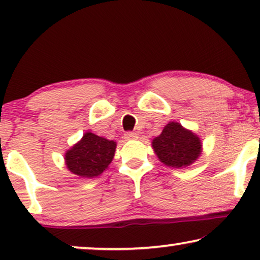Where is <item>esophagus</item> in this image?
<instances>
[{
	"mask_svg": "<svg viewBox=\"0 0 260 260\" xmlns=\"http://www.w3.org/2000/svg\"><path fill=\"white\" fill-rule=\"evenodd\" d=\"M124 137H125V140H137L138 134L131 133V131H129V133L124 134Z\"/></svg>",
	"mask_w": 260,
	"mask_h": 260,
	"instance_id": "esophagus-1",
	"label": "esophagus"
}]
</instances>
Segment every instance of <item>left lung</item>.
Masks as SVG:
<instances>
[{"mask_svg":"<svg viewBox=\"0 0 260 260\" xmlns=\"http://www.w3.org/2000/svg\"><path fill=\"white\" fill-rule=\"evenodd\" d=\"M156 156L163 165L172 168H186L200 157V137L177 122H169L159 136L151 142Z\"/></svg>","mask_w":260,"mask_h":260,"instance_id":"8db88e82","label":"left lung"}]
</instances>
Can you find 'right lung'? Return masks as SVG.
<instances>
[{
	"label": "right lung",
	"mask_w": 260,
	"mask_h": 260,
	"mask_svg": "<svg viewBox=\"0 0 260 260\" xmlns=\"http://www.w3.org/2000/svg\"><path fill=\"white\" fill-rule=\"evenodd\" d=\"M117 143L92 133H85L65 154V165L74 175L93 179L108 169L115 156Z\"/></svg>",
	"instance_id": "obj_1"
}]
</instances>
